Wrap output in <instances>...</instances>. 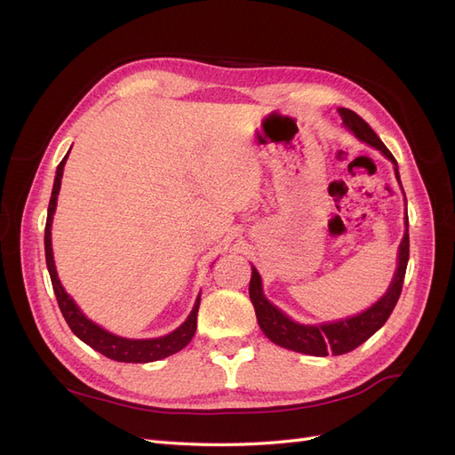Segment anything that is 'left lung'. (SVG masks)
I'll return each mask as SVG.
<instances>
[{
	"label": "left lung",
	"instance_id": "left-lung-1",
	"mask_svg": "<svg viewBox=\"0 0 455 455\" xmlns=\"http://www.w3.org/2000/svg\"><path fill=\"white\" fill-rule=\"evenodd\" d=\"M338 112L343 119V125H346L356 139L370 144L371 148L379 149L381 154L395 164L396 180L401 182L393 154L385 148V144L379 140V136L371 131L368 123L361 116H356L353 109L339 108ZM408 256H410V237H408V216H406V233L401 246H398V267L395 271L393 283L387 288L385 296L379 298V301H376L374 306L363 311L361 315H355V316H349V319L336 321V323H324V324H299V323H294L292 319H288V316L275 307L264 296V292H261L259 273L256 271V267H252L249 294H251V301L254 306L256 319L261 332L281 347L292 349L298 353H306V355H315V356L343 355L356 349L370 336H374L393 313L396 301L403 292Z\"/></svg>",
	"mask_w": 455,
	"mask_h": 455
}]
</instances>
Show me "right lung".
Returning <instances> with one entry per match:
<instances>
[{
    "instance_id": "right-lung-1",
    "label": "right lung",
    "mask_w": 455,
    "mask_h": 455,
    "mask_svg": "<svg viewBox=\"0 0 455 455\" xmlns=\"http://www.w3.org/2000/svg\"><path fill=\"white\" fill-rule=\"evenodd\" d=\"M68 154H70V151H68ZM68 154L57 167V176H54L52 194H51V201H49V209H47V224H45L47 269L51 275L54 296H57L59 307L62 311V316L66 319L68 326H70L72 332L81 341H85L89 347H92L94 351H99L104 356H108V359L117 361V363H154V361L164 359V356L174 355L180 349H184L191 341V338H194L196 330H197V311H199V304H201V296H197L196 306H194V309H191L186 323L178 326L174 332L163 336V338H154V339H127V338H119L112 332H108V330L89 321L87 316L81 313V309L76 306L72 296L64 291V286L59 281L57 267H54V259H52L51 226H52V214H54V211H57V197L60 191V180H62V172H64Z\"/></svg>"
}]
</instances>
